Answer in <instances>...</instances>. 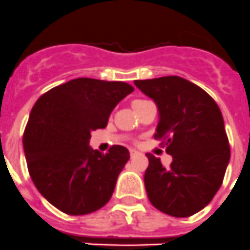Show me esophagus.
I'll use <instances>...</instances> for the list:
<instances>
[{
    "label": "esophagus",
    "instance_id": "1",
    "mask_svg": "<svg viewBox=\"0 0 250 250\" xmlns=\"http://www.w3.org/2000/svg\"><path fill=\"white\" fill-rule=\"evenodd\" d=\"M139 152L136 151V150H134V149H130V156H131V158H134V156H136L138 155Z\"/></svg>",
    "mask_w": 250,
    "mask_h": 250
}]
</instances>
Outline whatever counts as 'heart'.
I'll use <instances>...</instances> for the list:
<instances>
[{
	"mask_svg": "<svg viewBox=\"0 0 250 250\" xmlns=\"http://www.w3.org/2000/svg\"><path fill=\"white\" fill-rule=\"evenodd\" d=\"M141 101H144V100H135V101H134V103H132V105H134V104H138V103H141Z\"/></svg>",
	"mask_w": 250,
	"mask_h": 250,
	"instance_id": "1",
	"label": "heart"
}]
</instances>
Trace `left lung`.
<instances>
[{
  "label": "left lung",
  "instance_id": "left-lung-1",
  "mask_svg": "<svg viewBox=\"0 0 250 250\" xmlns=\"http://www.w3.org/2000/svg\"><path fill=\"white\" fill-rule=\"evenodd\" d=\"M158 105L154 138L173 156L164 167L146 154L147 198L167 215L185 218L207 207L219 190L230 159V146L218 104L195 83L179 76L135 80Z\"/></svg>",
  "mask_w": 250,
  "mask_h": 250
}]
</instances>
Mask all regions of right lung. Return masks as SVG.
<instances>
[{
  "label": "right lung",
  "instance_id": "1",
  "mask_svg": "<svg viewBox=\"0 0 250 250\" xmlns=\"http://www.w3.org/2000/svg\"><path fill=\"white\" fill-rule=\"evenodd\" d=\"M134 91L123 81L74 79L40 96L23 132L28 173L48 203L68 215L94 213L109 202L129 150L106 154L89 146L114 107Z\"/></svg>",
  "mask_w": 250,
  "mask_h": 250
}]
</instances>
